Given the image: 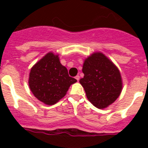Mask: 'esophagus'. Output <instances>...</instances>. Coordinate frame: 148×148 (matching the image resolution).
Masks as SVG:
<instances>
[{
	"label": "esophagus",
	"mask_w": 148,
	"mask_h": 148,
	"mask_svg": "<svg viewBox=\"0 0 148 148\" xmlns=\"http://www.w3.org/2000/svg\"><path fill=\"white\" fill-rule=\"evenodd\" d=\"M75 79H76L77 81H79V79H80V76H79V75H76V76H75Z\"/></svg>",
	"instance_id": "1"
}]
</instances>
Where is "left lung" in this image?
<instances>
[{
	"label": "left lung",
	"mask_w": 148,
	"mask_h": 148,
	"mask_svg": "<svg viewBox=\"0 0 148 148\" xmlns=\"http://www.w3.org/2000/svg\"><path fill=\"white\" fill-rule=\"evenodd\" d=\"M84 78L79 82L95 108L104 109L118 99L123 84L119 70L101 52L88 56L83 64Z\"/></svg>",
	"instance_id": "8db88e82"
}]
</instances>
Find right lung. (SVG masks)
<instances>
[{
    "label": "right lung",
    "mask_w": 148,
    "mask_h": 148,
    "mask_svg": "<svg viewBox=\"0 0 148 148\" xmlns=\"http://www.w3.org/2000/svg\"><path fill=\"white\" fill-rule=\"evenodd\" d=\"M76 82L69 76L58 54L49 52L31 68L28 83L35 98L47 105H53L64 97L70 85Z\"/></svg>",
    "instance_id": "right-lung-1"
}]
</instances>
